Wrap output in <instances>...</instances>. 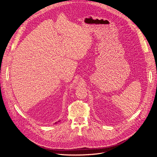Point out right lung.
I'll return each mask as SVG.
<instances>
[{
	"label": "right lung",
	"mask_w": 157,
	"mask_h": 157,
	"mask_svg": "<svg viewBox=\"0 0 157 157\" xmlns=\"http://www.w3.org/2000/svg\"><path fill=\"white\" fill-rule=\"evenodd\" d=\"M59 121H60V120H59V121H58V122H55V124H56V123H58V122H59Z\"/></svg>",
	"instance_id": "add662e5"
}]
</instances>
